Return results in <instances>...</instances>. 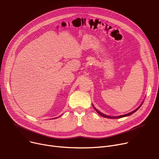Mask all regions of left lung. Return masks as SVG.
Here are the masks:
<instances>
[{"instance_id":"8db88e82","label":"left lung","mask_w":159,"mask_h":159,"mask_svg":"<svg viewBox=\"0 0 159 159\" xmlns=\"http://www.w3.org/2000/svg\"><path fill=\"white\" fill-rule=\"evenodd\" d=\"M142 105L143 104H141V105H140V107H139L137 109H135L134 111H132V112H130V113H129V114H125V115H123V116H117V117H110V116H106V115H105V114H102V113H101L99 111H98L96 108H95V110L97 111V112L100 115V116H101L102 117H106V118H109V119H119V118H121V117H125V116H130V115H132V114H134V112H135V111L140 108L141 107V106H142Z\"/></svg>"}]
</instances>
